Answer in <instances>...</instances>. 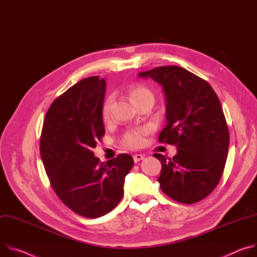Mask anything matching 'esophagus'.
<instances>
[{"label": "esophagus", "instance_id": "obj_1", "mask_svg": "<svg viewBox=\"0 0 257 257\" xmlns=\"http://www.w3.org/2000/svg\"><path fill=\"white\" fill-rule=\"evenodd\" d=\"M133 158H134L135 163H138V162H139V161H141L142 159H144V156L142 155V154H135V155L133 156Z\"/></svg>", "mask_w": 257, "mask_h": 257}]
</instances>
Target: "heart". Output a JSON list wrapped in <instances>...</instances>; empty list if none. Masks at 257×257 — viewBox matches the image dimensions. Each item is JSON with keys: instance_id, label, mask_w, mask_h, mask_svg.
Returning <instances> with one entry per match:
<instances>
[{"instance_id": "1", "label": "heart", "mask_w": 257, "mask_h": 257, "mask_svg": "<svg viewBox=\"0 0 257 257\" xmlns=\"http://www.w3.org/2000/svg\"><path fill=\"white\" fill-rule=\"evenodd\" d=\"M128 94L131 99L136 105L147 100L154 101V95L152 91L149 88H147L146 85H143V84L132 85L128 90ZM111 103H112V98L109 97L104 101L102 105L101 115L104 120H107L110 116ZM147 134H148V128L146 127L130 130L123 134L121 138V144L127 148H140L145 144Z\"/></svg>"}]
</instances>
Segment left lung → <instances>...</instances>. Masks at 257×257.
<instances>
[{"mask_svg":"<svg viewBox=\"0 0 257 257\" xmlns=\"http://www.w3.org/2000/svg\"><path fill=\"white\" fill-rule=\"evenodd\" d=\"M162 85L166 100L167 124L160 143L176 145L178 153L161 162L158 182L174 200L192 204L207 197L223 173L230 136L219 99L211 85L187 69L172 65L145 72Z\"/></svg>","mask_w":257,"mask_h":257,"instance_id":"left-lung-1","label":"left lung"}]
</instances>
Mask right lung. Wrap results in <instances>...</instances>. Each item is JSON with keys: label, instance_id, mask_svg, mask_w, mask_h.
<instances>
[{"label": "right lung", "instance_id": "obj_1", "mask_svg": "<svg viewBox=\"0 0 257 257\" xmlns=\"http://www.w3.org/2000/svg\"><path fill=\"white\" fill-rule=\"evenodd\" d=\"M104 78H83L51 104L43 124L40 152L50 184L75 213L96 218L114 209L123 195L124 178L134 165L128 154L107 163L93 148L105 134L101 109Z\"/></svg>", "mask_w": 257, "mask_h": 257}]
</instances>
